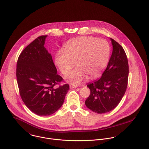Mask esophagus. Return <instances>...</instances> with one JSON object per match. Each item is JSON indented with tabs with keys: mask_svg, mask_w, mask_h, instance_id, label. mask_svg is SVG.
<instances>
[{
	"mask_svg": "<svg viewBox=\"0 0 149 149\" xmlns=\"http://www.w3.org/2000/svg\"><path fill=\"white\" fill-rule=\"evenodd\" d=\"M70 88H77V85H70Z\"/></svg>",
	"mask_w": 149,
	"mask_h": 149,
	"instance_id": "esophagus-1",
	"label": "esophagus"
}]
</instances>
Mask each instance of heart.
I'll return each mask as SVG.
<instances>
[{
  "label": "heart",
  "instance_id": "1",
  "mask_svg": "<svg viewBox=\"0 0 149 149\" xmlns=\"http://www.w3.org/2000/svg\"><path fill=\"white\" fill-rule=\"evenodd\" d=\"M110 54L107 41L92 36H82L68 41L65 51L59 50L55 56V64L64 76L68 75L74 65L77 67L69 74L67 80L79 84L87 76L95 78L106 67Z\"/></svg>",
  "mask_w": 149,
  "mask_h": 149
}]
</instances>
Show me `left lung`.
<instances>
[{
	"label": "left lung",
	"instance_id": "1",
	"mask_svg": "<svg viewBox=\"0 0 149 149\" xmlns=\"http://www.w3.org/2000/svg\"><path fill=\"white\" fill-rule=\"evenodd\" d=\"M113 52L102 76L87 84L91 94L85 104L98 114L113 110L119 104L126 92L129 77V64L122 46L113 39Z\"/></svg>",
	"mask_w": 149,
	"mask_h": 149
}]
</instances>
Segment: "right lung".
<instances>
[{
  "instance_id": "obj_1",
  "label": "right lung",
  "mask_w": 149,
  "mask_h": 149,
  "mask_svg": "<svg viewBox=\"0 0 149 149\" xmlns=\"http://www.w3.org/2000/svg\"><path fill=\"white\" fill-rule=\"evenodd\" d=\"M47 35L39 36L20 54L16 78L20 97L31 111L40 116H49L60 108L69 89L68 84L57 74L51 54L44 45ZM58 84V88L54 86Z\"/></svg>"
}]
</instances>
